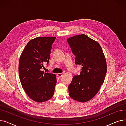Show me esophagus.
<instances>
[{
  "instance_id": "1",
  "label": "esophagus",
  "mask_w": 126,
  "mask_h": 126,
  "mask_svg": "<svg viewBox=\"0 0 126 126\" xmlns=\"http://www.w3.org/2000/svg\"><path fill=\"white\" fill-rule=\"evenodd\" d=\"M62 76H63V74H62V73H58V74H57V76H58L60 78L62 77Z\"/></svg>"
}]
</instances>
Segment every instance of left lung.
I'll return each mask as SVG.
<instances>
[{"instance_id": "1", "label": "left lung", "mask_w": 126, "mask_h": 126, "mask_svg": "<svg viewBox=\"0 0 126 126\" xmlns=\"http://www.w3.org/2000/svg\"><path fill=\"white\" fill-rule=\"evenodd\" d=\"M67 40L76 56V64L82 66L80 74L74 76L68 86L69 94L78 102H87L97 94L104 83L106 60L100 45L86 35H76Z\"/></svg>"}]
</instances>
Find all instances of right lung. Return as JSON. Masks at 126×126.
I'll list each match as a JSON object with an SVG mask.
<instances>
[{
	"label": "right lung",
	"mask_w": 126,
	"mask_h": 126,
	"mask_svg": "<svg viewBox=\"0 0 126 126\" xmlns=\"http://www.w3.org/2000/svg\"><path fill=\"white\" fill-rule=\"evenodd\" d=\"M56 37H37L26 44L20 57L19 75L25 93L37 102H44L54 94L56 76L42 71L48 64L52 45Z\"/></svg>",
	"instance_id": "1"
}]
</instances>
